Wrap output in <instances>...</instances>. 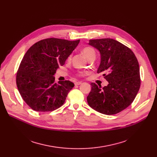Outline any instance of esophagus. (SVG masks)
I'll use <instances>...</instances> for the list:
<instances>
[{
    "instance_id": "esophagus-1",
    "label": "esophagus",
    "mask_w": 157,
    "mask_h": 157,
    "mask_svg": "<svg viewBox=\"0 0 157 157\" xmlns=\"http://www.w3.org/2000/svg\"><path fill=\"white\" fill-rule=\"evenodd\" d=\"M81 83H82L81 82H80V81H77V82H75V83H74V84H75L76 86H78V85H80Z\"/></svg>"
}]
</instances>
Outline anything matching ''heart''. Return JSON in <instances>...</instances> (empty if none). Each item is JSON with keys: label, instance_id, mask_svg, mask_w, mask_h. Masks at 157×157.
Instances as JSON below:
<instances>
[{"label": "heart", "instance_id": "b5f03b06", "mask_svg": "<svg viewBox=\"0 0 157 157\" xmlns=\"http://www.w3.org/2000/svg\"><path fill=\"white\" fill-rule=\"evenodd\" d=\"M82 53L85 56V57L88 60L91 58H95V51L94 50V49L91 48V47H86L83 49L82 50ZM71 59V56H70L68 58V60H70ZM79 75H81L82 73H79Z\"/></svg>", "mask_w": 157, "mask_h": 157}]
</instances>
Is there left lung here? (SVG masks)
Listing matches in <instances>:
<instances>
[{
    "instance_id": "8db88e82",
    "label": "left lung",
    "mask_w": 157,
    "mask_h": 157,
    "mask_svg": "<svg viewBox=\"0 0 157 157\" xmlns=\"http://www.w3.org/2000/svg\"><path fill=\"white\" fill-rule=\"evenodd\" d=\"M88 44L100 52L97 73L102 74L108 85L102 88L92 83L88 104L101 113L117 114L132 103L139 90L141 79L137 58L130 48L113 39H91Z\"/></svg>"
}]
</instances>
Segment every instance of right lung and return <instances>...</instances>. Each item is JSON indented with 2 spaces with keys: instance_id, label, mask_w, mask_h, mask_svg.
I'll use <instances>...</instances> for the list:
<instances>
[{
  "instance_id": "1",
  "label": "right lung",
  "mask_w": 157,
  "mask_h": 157,
  "mask_svg": "<svg viewBox=\"0 0 157 157\" xmlns=\"http://www.w3.org/2000/svg\"><path fill=\"white\" fill-rule=\"evenodd\" d=\"M79 43L57 38L41 40L24 55L16 74L18 91L33 110L47 112L62 106L74 84L70 81L55 83L54 75Z\"/></svg>"
}]
</instances>
